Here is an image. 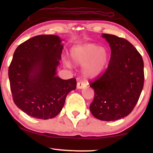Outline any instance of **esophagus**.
<instances>
[{
  "instance_id": "34e87169",
  "label": "esophagus",
  "mask_w": 153,
  "mask_h": 153,
  "mask_svg": "<svg viewBox=\"0 0 153 153\" xmlns=\"http://www.w3.org/2000/svg\"><path fill=\"white\" fill-rule=\"evenodd\" d=\"M86 84L83 82H78L77 83V89H82L84 87H86Z\"/></svg>"
}]
</instances>
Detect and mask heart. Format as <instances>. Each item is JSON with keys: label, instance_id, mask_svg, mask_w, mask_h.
<instances>
[{"label": "heart", "instance_id": "heart-1", "mask_svg": "<svg viewBox=\"0 0 153 153\" xmlns=\"http://www.w3.org/2000/svg\"><path fill=\"white\" fill-rule=\"evenodd\" d=\"M70 55L74 64L83 65L82 74L87 79H94L100 76L108 60L107 49L93 43L75 46L71 48ZM66 65L71 67L69 62H67Z\"/></svg>", "mask_w": 153, "mask_h": 153}]
</instances>
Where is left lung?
I'll list each match as a JSON object with an SVG mask.
<instances>
[{"instance_id":"left-lung-1","label":"left lung","mask_w":153,"mask_h":153,"mask_svg":"<svg viewBox=\"0 0 153 153\" xmlns=\"http://www.w3.org/2000/svg\"><path fill=\"white\" fill-rule=\"evenodd\" d=\"M109 44L111 55L102 76L90 83L94 98L90 112L98 120L115 121L130 113L144 85V62L140 54L126 39L102 33Z\"/></svg>"}]
</instances>
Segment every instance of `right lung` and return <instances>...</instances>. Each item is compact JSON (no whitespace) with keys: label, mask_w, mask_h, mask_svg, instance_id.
<instances>
[{"label":"right lung","mask_w":153,"mask_h":153,"mask_svg":"<svg viewBox=\"0 0 153 153\" xmlns=\"http://www.w3.org/2000/svg\"><path fill=\"white\" fill-rule=\"evenodd\" d=\"M55 35L36 36L15 51L9 68L13 99L31 117L48 120L63 108L67 95L76 88V79L56 76L63 45Z\"/></svg>","instance_id":"right-lung-1"}]
</instances>
